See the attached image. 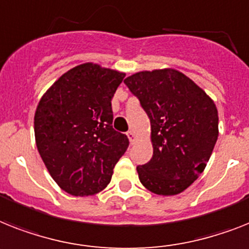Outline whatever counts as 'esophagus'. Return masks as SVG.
<instances>
[{
    "label": "esophagus",
    "instance_id": "34e87169",
    "mask_svg": "<svg viewBox=\"0 0 249 249\" xmlns=\"http://www.w3.org/2000/svg\"><path fill=\"white\" fill-rule=\"evenodd\" d=\"M127 137H128L129 142L135 143V141H136V136H135V132H133V131H128V132H127Z\"/></svg>",
    "mask_w": 249,
    "mask_h": 249
}]
</instances>
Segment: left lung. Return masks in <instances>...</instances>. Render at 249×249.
Instances as JSON below:
<instances>
[{"label": "left lung", "mask_w": 249, "mask_h": 249, "mask_svg": "<svg viewBox=\"0 0 249 249\" xmlns=\"http://www.w3.org/2000/svg\"><path fill=\"white\" fill-rule=\"evenodd\" d=\"M151 124L153 158L137 166L153 194L173 196L198 178L219 136L215 103L200 86L173 69L141 71L124 79Z\"/></svg>", "instance_id": "left-lung-1"}]
</instances>
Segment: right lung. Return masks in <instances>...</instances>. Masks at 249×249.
Here are the masks:
<instances>
[{
  "instance_id": "1",
  "label": "right lung",
  "mask_w": 249,
  "mask_h": 249,
  "mask_svg": "<svg viewBox=\"0 0 249 249\" xmlns=\"http://www.w3.org/2000/svg\"><path fill=\"white\" fill-rule=\"evenodd\" d=\"M124 76L95 63L76 66L36 107V147L49 174L67 194L84 197L104 190L126 153L128 139L112 126V98Z\"/></svg>"
}]
</instances>
